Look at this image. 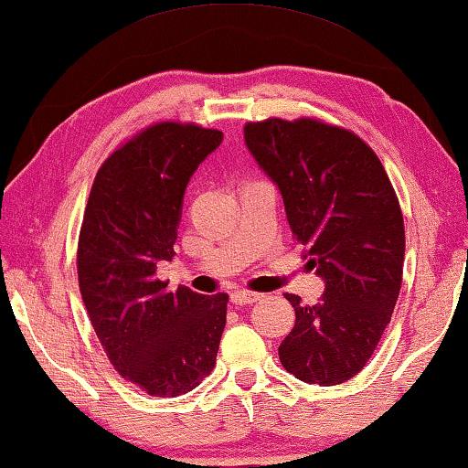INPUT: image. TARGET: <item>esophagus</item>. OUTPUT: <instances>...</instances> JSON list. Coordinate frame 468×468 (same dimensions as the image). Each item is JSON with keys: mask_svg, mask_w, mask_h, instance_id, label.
I'll return each mask as SVG.
<instances>
[{"mask_svg": "<svg viewBox=\"0 0 468 468\" xmlns=\"http://www.w3.org/2000/svg\"><path fill=\"white\" fill-rule=\"evenodd\" d=\"M229 298H232V304L242 306V304H252V302L261 300V293H257V292H247V290H239V292H234Z\"/></svg>", "mask_w": 468, "mask_h": 468, "instance_id": "esophagus-1", "label": "esophagus"}]
</instances>
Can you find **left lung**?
Returning <instances> with one entry per match:
<instances>
[{
    "label": "left lung",
    "mask_w": 468,
    "mask_h": 468,
    "mask_svg": "<svg viewBox=\"0 0 468 468\" xmlns=\"http://www.w3.org/2000/svg\"><path fill=\"white\" fill-rule=\"evenodd\" d=\"M244 142L280 186L293 239L323 277L314 306L285 293L296 324L280 346L298 380L335 387L372 357L395 310L405 261L399 197L354 131L302 117L244 125Z\"/></svg>",
    "instance_id": "obj_1"
}]
</instances>
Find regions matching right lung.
<instances>
[{"label":"right lung","instance_id":"1","mask_svg":"<svg viewBox=\"0 0 468 468\" xmlns=\"http://www.w3.org/2000/svg\"><path fill=\"white\" fill-rule=\"evenodd\" d=\"M221 131L162 121L98 168L78 240V282L96 337L122 378L178 397L216 366L228 293H175L155 265L175 257L185 188Z\"/></svg>","mask_w":468,"mask_h":468}]
</instances>
